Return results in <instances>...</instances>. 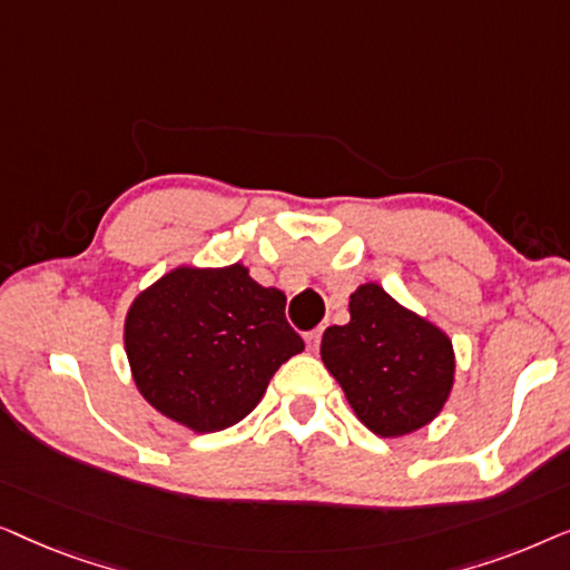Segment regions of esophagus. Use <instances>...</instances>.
Listing matches in <instances>:
<instances>
[{"label":"esophagus","mask_w":570,"mask_h":570,"mask_svg":"<svg viewBox=\"0 0 570 570\" xmlns=\"http://www.w3.org/2000/svg\"><path fill=\"white\" fill-rule=\"evenodd\" d=\"M322 334H324V326H316V330H311V332L306 334V345H308L311 353H316V350H318V342H322Z\"/></svg>","instance_id":"obj_1"}]
</instances>
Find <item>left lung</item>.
Masks as SVG:
<instances>
[{"mask_svg": "<svg viewBox=\"0 0 570 570\" xmlns=\"http://www.w3.org/2000/svg\"><path fill=\"white\" fill-rule=\"evenodd\" d=\"M322 361L355 415L384 439L431 423L454 384L451 340L376 283L350 295V322L324 332Z\"/></svg>", "mask_w": 570, "mask_h": 570, "instance_id": "obj_1", "label": "left lung"}]
</instances>
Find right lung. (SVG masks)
<instances>
[{"instance_id":"add662e5","label":"right lung","mask_w":570,"mask_h":570,"mask_svg":"<svg viewBox=\"0 0 570 570\" xmlns=\"http://www.w3.org/2000/svg\"><path fill=\"white\" fill-rule=\"evenodd\" d=\"M285 293L240 264L178 267L137 295L124 324L131 376L147 402L197 433L236 425L303 350Z\"/></svg>"}]
</instances>
